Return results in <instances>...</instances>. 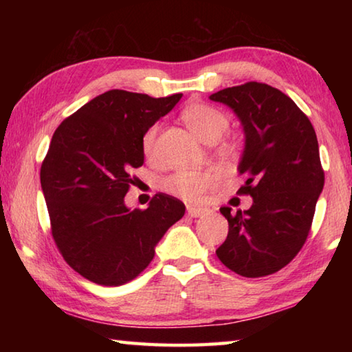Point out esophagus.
I'll use <instances>...</instances> for the list:
<instances>
[{"label":"esophagus","mask_w":352,"mask_h":352,"mask_svg":"<svg viewBox=\"0 0 352 352\" xmlns=\"http://www.w3.org/2000/svg\"><path fill=\"white\" fill-rule=\"evenodd\" d=\"M206 214H210V210H208V208L188 205V216L189 217H201V216H206Z\"/></svg>","instance_id":"esophagus-1"}]
</instances>
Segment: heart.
I'll return each instance as SVG.
<instances>
[{
  "instance_id": "1",
  "label": "heart",
  "mask_w": 352,
  "mask_h": 352,
  "mask_svg": "<svg viewBox=\"0 0 352 352\" xmlns=\"http://www.w3.org/2000/svg\"><path fill=\"white\" fill-rule=\"evenodd\" d=\"M183 121L201 141L217 142L230 127V119L223 111L212 105L206 104H190L183 111ZM155 138H157V126H152L142 136L141 146L146 157H152L155 148ZM217 182V175L214 172L205 170H180L168 178L164 188L169 192L182 195L188 200H199L204 197L208 189H211Z\"/></svg>"
}]
</instances>
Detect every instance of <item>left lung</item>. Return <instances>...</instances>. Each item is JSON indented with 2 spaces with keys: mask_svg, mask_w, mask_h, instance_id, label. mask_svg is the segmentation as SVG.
I'll return each mask as SVG.
<instances>
[{
  "mask_svg": "<svg viewBox=\"0 0 352 352\" xmlns=\"http://www.w3.org/2000/svg\"><path fill=\"white\" fill-rule=\"evenodd\" d=\"M210 99L239 119L243 152L237 172L247 177L239 192L253 199L236 214L220 208L228 236L216 254L241 276L272 275L295 258L311 230L324 186L317 135L294 100L265 83L225 88Z\"/></svg>",
  "mask_w": 352,
  "mask_h": 352,
  "instance_id": "left-lung-1",
  "label": "left lung"
}]
</instances>
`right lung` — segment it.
Instances as JSON below:
<instances>
[{"label": "right lung", "instance_id": "add662e5", "mask_svg": "<svg viewBox=\"0 0 352 352\" xmlns=\"http://www.w3.org/2000/svg\"><path fill=\"white\" fill-rule=\"evenodd\" d=\"M180 99L110 90L57 127L40 183L57 247L83 278L100 285L132 281L184 216L182 201L166 194L155 195L146 210L124 200L130 172L144 163L142 136Z\"/></svg>", "mask_w": 352, "mask_h": 352}]
</instances>
